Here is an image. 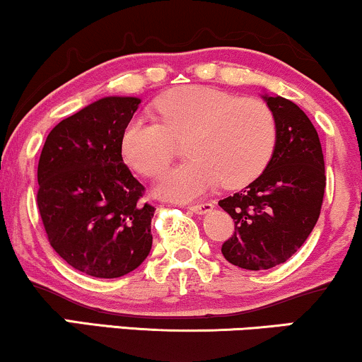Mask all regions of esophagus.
Segmentation results:
<instances>
[{
  "label": "esophagus",
  "mask_w": 362,
  "mask_h": 362,
  "mask_svg": "<svg viewBox=\"0 0 362 362\" xmlns=\"http://www.w3.org/2000/svg\"><path fill=\"white\" fill-rule=\"evenodd\" d=\"M190 212H195V214H207L214 209V204L212 202H202V204H194V206L187 207Z\"/></svg>",
  "instance_id": "esophagus-1"
}]
</instances>
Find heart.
I'll use <instances>...</instances> for the list:
<instances>
[{
	"instance_id": "obj_1",
	"label": "heart",
	"mask_w": 362,
	"mask_h": 362,
	"mask_svg": "<svg viewBox=\"0 0 362 362\" xmlns=\"http://www.w3.org/2000/svg\"><path fill=\"white\" fill-rule=\"evenodd\" d=\"M158 123L133 117L121 134V155L133 170L156 177L175 156V141L187 139L190 156L156 185V194L192 200L223 184L239 189L258 178L276 148V116L256 98L204 86L178 87L153 104Z\"/></svg>"
}]
</instances>
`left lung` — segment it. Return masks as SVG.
<instances>
[{
	"instance_id": "obj_1",
	"label": "left lung",
	"mask_w": 362,
	"mask_h": 362,
	"mask_svg": "<svg viewBox=\"0 0 362 362\" xmlns=\"http://www.w3.org/2000/svg\"><path fill=\"white\" fill-rule=\"evenodd\" d=\"M263 99L276 116L275 153L245 190L219 200L234 219V234L221 251L230 264L252 272L285 263L300 250L325 192L324 153L312 121L288 99Z\"/></svg>"
}]
</instances>
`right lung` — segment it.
<instances>
[{
	"mask_svg": "<svg viewBox=\"0 0 362 362\" xmlns=\"http://www.w3.org/2000/svg\"><path fill=\"white\" fill-rule=\"evenodd\" d=\"M141 99L110 95L65 117L38 160L37 204L50 246L95 278L136 269L151 250L155 207L123 162L121 134Z\"/></svg>",
	"mask_w": 362,
	"mask_h": 362,
	"instance_id": "1",
	"label": "right lung"
}]
</instances>
